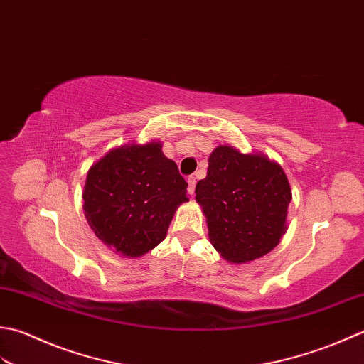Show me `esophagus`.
<instances>
[{
    "instance_id": "obj_1",
    "label": "esophagus",
    "mask_w": 364,
    "mask_h": 364,
    "mask_svg": "<svg viewBox=\"0 0 364 364\" xmlns=\"http://www.w3.org/2000/svg\"><path fill=\"white\" fill-rule=\"evenodd\" d=\"M187 182H188V193L190 195L193 196L195 195V185H196V177H193V176H190L188 179H187Z\"/></svg>"
}]
</instances>
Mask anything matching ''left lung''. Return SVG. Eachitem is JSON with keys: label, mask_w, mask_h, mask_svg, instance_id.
I'll return each mask as SVG.
<instances>
[{"label": "left lung", "mask_w": 364, "mask_h": 364, "mask_svg": "<svg viewBox=\"0 0 364 364\" xmlns=\"http://www.w3.org/2000/svg\"><path fill=\"white\" fill-rule=\"evenodd\" d=\"M195 193L209 239L229 262L262 257L286 234L291 185L283 168L265 155L215 147L205 179L196 183Z\"/></svg>", "instance_id": "8db88e82"}]
</instances>
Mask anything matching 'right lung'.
I'll return each mask as SVG.
<instances>
[{
	"label": "right lung",
	"instance_id": "right-lung-1",
	"mask_svg": "<svg viewBox=\"0 0 364 364\" xmlns=\"http://www.w3.org/2000/svg\"><path fill=\"white\" fill-rule=\"evenodd\" d=\"M188 183L157 141L125 144L89 168L83 210L89 226L114 253L139 257L165 239Z\"/></svg>",
	"mask_w": 364,
	"mask_h": 364
}]
</instances>
